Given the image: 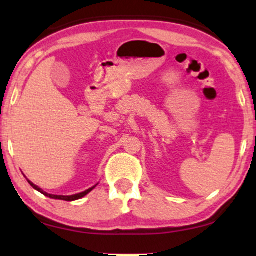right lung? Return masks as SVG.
Segmentation results:
<instances>
[{
    "mask_svg": "<svg viewBox=\"0 0 256 256\" xmlns=\"http://www.w3.org/2000/svg\"><path fill=\"white\" fill-rule=\"evenodd\" d=\"M28 182H29V184H30L32 188L36 189V190H38L40 193H42L43 195H46V196H48V198H56V200H63V201H75V200H78V198H84V196H86V195H87L88 193H90L92 189L95 188V186H94V187L89 188V189H87V190H86V192H82V193H80V194L69 195V196H63V195H52V194L46 193V192H43L41 188H38V186H35L34 184H32V182H30L29 180H28Z\"/></svg>",
    "mask_w": 256,
    "mask_h": 256,
    "instance_id": "add662e5",
    "label": "right lung"
}]
</instances>
